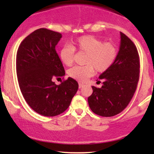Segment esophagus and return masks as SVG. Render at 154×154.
Wrapping results in <instances>:
<instances>
[{
	"label": "esophagus",
	"instance_id": "1",
	"mask_svg": "<svg viewBox=\"0 0 154 154\" xmlns=\"http://www.w3.org/2000/svg\"><path fill=\"white\" fill-rule=\"evenodd\" d=\"M83 86H84V84H82V83H81V82L79 83V89H80V88H82Z\"/></svg>",
	"mask_w": 154,
	"mask_h": 154
}]
</instances>
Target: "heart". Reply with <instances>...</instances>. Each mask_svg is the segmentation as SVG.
<instances>
[{
	"mask_svg": "<svg viewBox=\"0 0 154 154\" xmlns=\"http://www.w3.org/2000/svg\"><path fill=\"white\" fill-rule=\"evenodd\" d=\"M75 50L87 54L85 66H76L69 70L72 78L84 82L94 73L107 71L114 64L117 56V48L111 43H103L93 35H85L76 40L73 46L65 45L60 51V59L66 66H71L75 60Z\"/></svg>",
	"mask_w": 154,
	"mask_h": 154,
	"instance_id": "heart-1",
	"label": "heart"
}]
</instances>
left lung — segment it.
I'll list each match as a JSON object with an SVG mask.
<instances>
[{"mask_svg": "<svg viewBox=\"0 0 154 154\" xmlns=\"http://www.w3.org/2000/svg\"><path fill=\"white\" fill-rule=\"evenodd\" d=\"M119 51L114 64L99 76L100 88L92 86L88 104L93 113L101 116H115L125 109L133 97L140 76V59L137 48L120 32Z\"/></svg>", "mask_w": 154, "mask_h": 154, "instance_id": "left-lung-1", "label": "left lung"}]
</instances>
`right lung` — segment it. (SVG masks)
I'll return each mask as SVG.
<instances>
[{"label": "right lung", "mask_w": 154, "mask_h": 154, "mask_svg": "<svg viewBox=\"0 0 154 154\" xmlns=\"http://www.w3.org/2000/svg\"><path fill=\"white\" fill-rule=\"evenodd\" d=\"M61 37L57 32L40 28L26 37L17 51V75L23 97L35 112L45 116L66 111L79 87L71 77L59 85L53 82L65 75L56 51Z\"/></svg>", "instance_id": "right-lung-1"}]
</instances>
